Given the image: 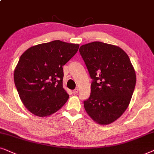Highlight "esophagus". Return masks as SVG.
Returning a JSON list of instances; mask_svg holds the SVG:
<instances>
[{
  "label": "esophagus",
  "mask_w": 154,
  "mask_h": 154,
  "mask_svg": "<svg viewBox=\"0 0 154 154\" xmlns=\"http://www.w3.org/2000/svg\"><path fill=\"white\" fill-rule=\"evenodd\" d=\"M78 91H79V90H78V89H77H77H75L73 90L72 93H73V94H77V93H78Z\"/></svg>",
  "instance_id": "esophagus-1"
}]
</instances>
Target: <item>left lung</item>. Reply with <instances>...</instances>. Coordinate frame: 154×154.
<instances>
[{"label":"left lung","mask_w":154,"mask_h":154,"mask_svg":"<svg viewBox=\"0 0 154 154\" xmlns=\"http://www.w3.org/2000/svg\"><path fill=\"white\" fill-rule=\"evenodd\" d=\"M79 51L93 79L85 109L97 123H112L128 108L136 85L130 58L120 47L100 42L82 45Z\"/></svg>","instance_id":"1"}]
</instances>
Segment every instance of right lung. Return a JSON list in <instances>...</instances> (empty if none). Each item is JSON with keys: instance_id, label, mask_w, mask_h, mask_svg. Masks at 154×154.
<instances>
[{"instance_id": "obj_1", "label": "right lung", "mask_w": 154, "mask_h": 154, "mask_svg": "<svg viewBox=\"0 0 154 154\" xmlns=\"http://www.w3.org/2000/svg\"><path fill=\"white\" fill-rule=\"evenodd\" d=\"M79 46L56 40L32 46L22 53L14 71V81L29 111L38 117L48 116L66 103L69 95L63 87V66Z\"/></svg>"}]
</instances>
